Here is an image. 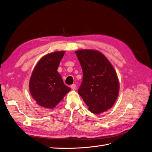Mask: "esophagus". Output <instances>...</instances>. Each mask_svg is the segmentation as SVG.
I'll use <instances>...</instances> for the list:
<instances>
[{"instance_id": "esophagus-1", "label": "esophagus", "mask_w": 152, "mask_h": 152, "mask_svg": "<svg viewBox=\"0 0 152 152\" xmlns=\"http://www.w3.org/2000/svg\"><path fill=\"white\" fill-rule=\"evenodd\" d=\"M71 88L72 89V90H75L76 88V86L75 84H72L71 85Z\"/></svg>"}]
</instances>
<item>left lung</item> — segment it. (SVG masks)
Segmentation results:
<instances>
[{"label":"left lung","instance_id":"8db88e82","mask_svg":"<svg viewBox=\"0 0 152 152\" xmlns=\"http://www.w3.org/2000/svg\"><path fill=\"white\" fill-rule=\"evenodd\" d=\"M75 53L83 75L78 94L93 113L110 110L116 101L120 88L113 66L97 50H80Z\"/></svg>","mask_w":152,"mask_h":152}]
</instances>
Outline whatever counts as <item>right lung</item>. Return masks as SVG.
Returning a JSON list of instances; mask_svg holds the SVG:
<instances>
[{"label":"right lung","mask_w":152,"mask_h":152,"mask_svg":"<svg viewBox=\"0 0 152 152\" xmlns=\"http://www.w3.org/2000/svg\"><path fill=\"white\" fill-rule=\"evenodd\" d=\"M65 51H55L42 57L34 67L29 81L32 97L38 105L53 109L71 88L64 83L57 69Z\"/></svg>","instance_id":"obj_1"}]
</instances>
